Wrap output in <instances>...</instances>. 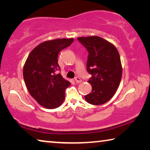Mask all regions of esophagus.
<instances>
[{"instance_id":"34e87169","label":"esophagus","mask_w":150,"mask_h":150,"mask_svg":"<svg viewBox=\"0 0 150 150\" xmlns=\"http://www.w3.org/2000/svg\"><path fill=\"white\" fill-rule=\"evenodd\" d=\"M75 80L76 83H79L81 82V81H82V80L81 79V78H79V77H76L75 78Z\"/></svg>"}]
</instances>
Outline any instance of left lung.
Returning <instances> with one entry per match:
<instances>
[{
  "mask_svg": "<svg viewBox=\"0 0 150 150\" xmlns=\"http://www.w3.org/2000/svg\"><path fill=\"white\" fill-rule=\"evenodd\" d=\"M77 40L88 51L87 70L92 75L88 81L92 91L85 98L91 105H103L115 95L120 83V55L115 45L100 37H81Z\"/></svg>",
  "mask_w": 150,
  "mask_h": 150,
  "instance_id": "1",
  "label": "left lung"
}]
</instances>
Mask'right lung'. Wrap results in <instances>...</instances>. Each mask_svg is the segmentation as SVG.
Masks as SVG:
<instances>
[{
    "instance_id": "add662e5",
    "label": "right lung",
    "mask_w": 150,
    "mask_h": 150,
    "mask_svg": "<svg viewBox=\"0 0 150 150\" xmlns=\"http://www.w3.org/2000/svg\"><path fill=\"white\" fill-rule=\"evenodd\" d=\"M73 40L62 38L43 42L30 52L25 62V84L32 97L45 108H57L65 99V90L71 83L57 73L60 71L57 57Z\"/></svg>"
}]
</instances>
